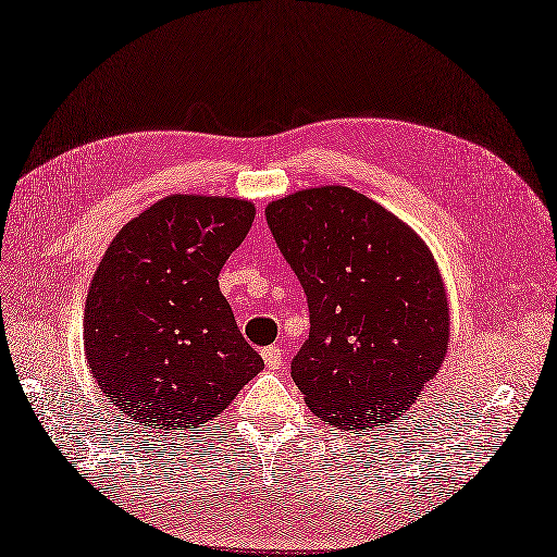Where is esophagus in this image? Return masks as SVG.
<instances>
[{
    "label": "esophagus",
    "mask_w": 557,
    "mask_h": 557,
    "mask_svg": "<svg viewBox=\"0 0 557 557\" xmlns=\"http://www.w3.org/2000/svg\"><path fill=\"white\" fill-rule=\"evenodd\" d=\"M261 358H263V364L271 369V372H275V369L282 367V351L280 346H265L261 351Z\"/></svg>",
    "instance_id": "obj_1"
}]
</instances>
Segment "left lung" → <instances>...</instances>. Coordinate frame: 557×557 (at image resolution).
<instances>
[{"instance_id": "obj_1", "label": "left lung", "mask_w": 557, "mask_h": 557, "mask_svg": "<svg viewBox=\"0 0 557 557\" xmlns=\"http://www.w3.org/2000/svg\"><path fill=\"white\" fill-rule=\"evenodd\" d=\"M265 220L310 305L292 362L307 406L344 431L385 429L447 356L449 302L429 245L344 185L275 199Z\"/></svg>"}]
</instances>
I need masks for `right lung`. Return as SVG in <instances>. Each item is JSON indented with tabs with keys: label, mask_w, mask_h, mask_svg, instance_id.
<instances>
[{
	"label": "right lung",
	"mask_w": 557,
	"mask_h": 557,
	"mask_svg": "<svg viewBox=\"0 0 557 557\" xmlns=\"http://www.w3.org/2000/svg\"><path fill=\"white\" fill-rule=\"evenodd\" d=\"M255 213L238 197L170 195L102 255L82 339L100 393L133 422L164 434L206 424L263 369L218 284Z\"/></svg>",
	"instance_id": "add662e5"
}]
</instances>
